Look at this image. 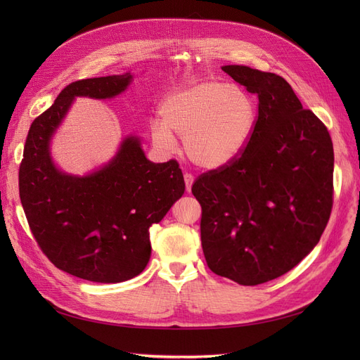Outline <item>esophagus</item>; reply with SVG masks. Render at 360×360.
<instances>
[{
	"mask_svg": "<svg viewBox=\"0 0 360 360\" xmlns=\"http://www.w3.org/2000/svg\"><path fill=\"white\" fill-rule=\"evenodd\" d=\"M183 179H184V186H186V191H188V192H191V189H192V183H193V176H192V174H189V172H184Z\"/></svg>",
	"mask_w": 360,
	"mask_h": 360,
	"instance_id": "esophagus-1",
	"label": "esophagus"
}]
</instances>
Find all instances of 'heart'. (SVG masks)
Masks as SVG:
<instances>
[{
  "instance_id": "b5f03b06",
  "label": "heart",
  "mask_w": 360,
  "mask_h": 360,
  "mask_svg": "<svg viewBox=\"0 0 360 360\" xmlns=\"http://www.w3.org/2000/svg\"><path fill=\"white\" fill-rule=\"evenodd\" d=\"M151 126L155 144L172 150L183 138L184 153L202 168H219L242 153L252 135L257 105L240 86L202 81L172 93Z\"/></svg>"
}]
</instances>
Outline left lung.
I'll return each mask as SVG.
<instances>
[{"mask_svg":"<svg viewBox=\"0 0 360 360\" xmlns=\"http://www.w3.org/2000/svg\"><path fill=\"white\" fill-rule=\"evenodd\" d=\"M222 70L258 97L242 153L193 181L201 245L213 274L242 285L279 278L307 257L333 205V146L279 75L246 66Z\"/></svg>","mask_w":360,"mask_h":360,"instance_id":"1","label":"left lung"}]
</instances>
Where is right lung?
<instances>
[{
	"label": "right lung",
	"instance_id": "add662e5",
	"mask_svg": "<svg viewBox=\"0 0 360 360\" xmlns=\"http://www.w3.org/2000/svg\"><path fill=\"white\" fill-rule=\"evenodd\" d=\"M130 73L81 79L63 89L31 123L19 167V197L41 252L60 270L102 284L132 279L150 259L148 228L184 192L176 159L150 162L134 136L117 156L86 177L58 171L49 139L76 96L106 99L122 93Z\"/></svg>",
	"mask_w": 360,
	"mask_h": 360
}]
</instances>
